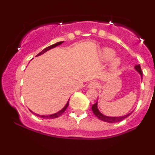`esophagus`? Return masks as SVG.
<instances>
[{
  "mask_svg": "<svg viewBox=\"0 0 155 155\" xmlns=\"http://www.w3.org/2000/svg\"><path fill=\"white\" fill-rule=\"evenodd\" d=\"M99 84L97 81H92L90 82V84H89L88 85V87L89 88H93V89H95L97 88V87H98Z\"/></svg>",
  "mask_w": 155,
  "mask_h": 155,
  "instance_id": "1",
  "label": "esophagus"
}]
</instances>
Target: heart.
Here are the masks:
<instances>
[{
    "instance_id": "heart-1",
    "label": "heart",
    "mask_w": 155,
    "mask_h": 155,
    "mask_svg": "<svg viewBox=\"0 0 155 155\" xmlns=\"http://www.w3.org/2000/svg\"><path fill=\"white\" fill-rule=\"evenodd\" d=\"M116 54V52L114 49H111V48H104L101 51V58L104 61H108V60H111L114 57ZM120 60L119 58H115L113 60L111 63V67L112 68L115 69L120 65Z\"/></svg>"
}]
</instances>
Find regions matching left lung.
I'll return each mask as SVG.
<instances>
[{"label": "left lung", "instance_id": "8db88e82", "mask_svg": "<svg viewBox=\"0 0 155 155\" xmlns=\"http://www.w3.org/2000/svg\"><path fill=\"white\" fill-rule=\"evenodd\" d=\"M135 69H136L137 71L139 73L140 75L141 76V77H142L143 73H142V71H141V68H140V65H136V66H135ZM92 111H93L94 114H95V116L99 119V120L104 121V122H109V123H116V122H120V121L123 120L125 118H127V117H128L129 115H130V114L132 113V112H131V113L128 114L124 115V116H122V117H114L105 116V115L103 114H101V112L99 111L98 108H97V102H96L95 104L92 105Z\"/></svg>", "mask_w": 155, "mask_h": 155}]
</instances>
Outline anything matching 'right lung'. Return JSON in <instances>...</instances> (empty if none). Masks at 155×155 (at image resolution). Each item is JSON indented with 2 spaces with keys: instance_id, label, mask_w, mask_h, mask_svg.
<instances>
[{
  "instance_id": "1",
  "label": "right lung",
  "mask_w": 155,
  "mask_h": 155,
  "mask_svg": "<svg viewBox=\"0 0 155 155\" xmlns=\"http://www.w3.org/2000/svg\"><path fill=\"white\" fill-rule=\"evenodd\" d=\"M63 43V41H60V42H58V43H56V44H52V45L49 46V47H48L47 48H45V49H44L43 50L41 51L40 53H38V54H37L36 56H39V55L44 54V53H45L46 51H47L48 50H49V49H52V48H54L55 47H57V46H58V45H60V44H62ZM68 105H69V101H68L66 105H65V106H64V108H63V109H61L60 111L57 112V113L53 114H50V115H40V114H37L33 113V112L32 111H31V110H30V111H31V112H32V113H33V114H35V116L39 117H41V118H44V119H54V118H57V117H60L61 114H63L64 113V111H65V110H66V108H67L68 106Z\"/></svg>"
}]
</instances>
